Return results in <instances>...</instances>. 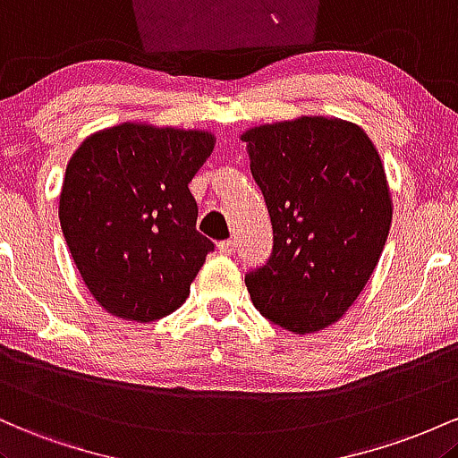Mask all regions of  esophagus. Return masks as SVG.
<instances>
[{"mask_svg": "<svg viewBox=\"0 0 458 458\" xmlns=\"http://www.w3.org/2000/svg\"><path fill=\"white\" fill-rule=\"evenodd\" d=\"M218 250L223 255H233L235 253V240H223V242H218Z\"/></svg>", "mask_w": 458, "mask_h": 458, "instance_id": "1", "label": "esophagus"}]
</instances>
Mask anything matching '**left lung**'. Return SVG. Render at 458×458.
I'll return each mask as SVG.
<instances>
[{
    "mask_svg": "<svg viewBox=\"0 0 458 458\" xmlns=\"http://www.w3.org/2000/svg\"><path fill=\"white\" fill-rule=\"evenodd\" d=\"M268 208L272 255L244 276L264 318L305 335L351 310L377 268L392 194L377 147L354 123L327 116L242 133Z\"/></svg>",
    "mask_w": 458,
    "mask_h": 458,
    "instance_id": "obj_1",
    "label": "left lung"
}]
</instances>
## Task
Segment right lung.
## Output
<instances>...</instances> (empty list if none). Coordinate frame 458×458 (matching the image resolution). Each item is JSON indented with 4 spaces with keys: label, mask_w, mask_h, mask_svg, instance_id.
<instances>
[{
    "label": "right lung",
    "mask_w": 458,
    "mask_h": 458,
    "mask_svg": "<svg viewBox=\"0 0 458 458\" xmlns=\"http://www.w3.org/2000/svg\"><path fill=\"white\" fill-rule=\"evenodd\" d=\"M214 136L121 123L86 138L66 164L60 227L95 301L123 320L153 322L186 302L214 242L197 231L188 183Z\"/></svg>",
    "instance_id": "add662e5"
}]
</instances>
